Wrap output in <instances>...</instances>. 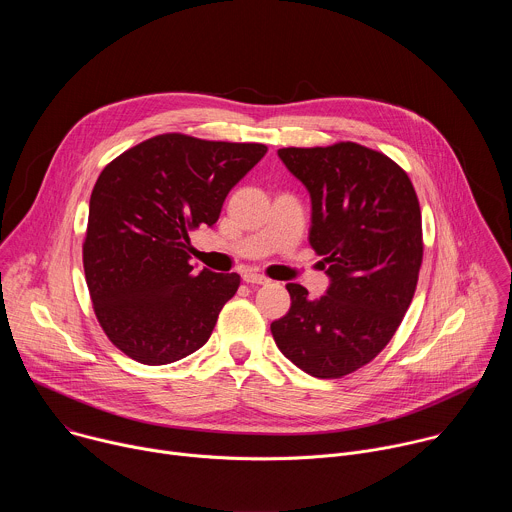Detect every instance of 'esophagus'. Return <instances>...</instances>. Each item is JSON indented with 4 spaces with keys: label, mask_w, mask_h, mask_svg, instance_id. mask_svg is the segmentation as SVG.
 <instances>
[{
    "label": "esophagus",
    "mask_w": 512,
    "mask_h": 512,
    "mask_svg": "<svg viewBox=\"0 0 512 512\" xmlns=\"http://www.w3.org/2000/svg\"><path fill=\"white\" fill-rule=\"evenodd\" d=\"M243 279H245V283H249V285H265V283H269V279H267L265 275L255 273V271H245V273H243Z\"/></svg>",
    "instance_id": "obj_1"
}]
</instances>
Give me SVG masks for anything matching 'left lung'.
Listing matches in <instances>:
<instances>
[{"mask_svg": "<svg viewBox=\"0 0 512 512\" xmlns=\"http://www.w3.org/2000/svg\"><path fill=\"white\" fill-rule=\"evenodd\" d=\"M277 156L310 192L308 239L330 285L310 300L304 285L287 283L291 306L271 334L304 373L340 379L387 346L413 300L423 257L417 194L393 160L352 141Z\"/></svg>", "mask_w": 512, "mask_h": 512, "instance_id": "obj_1", "label": "left lung"}]
</instances>
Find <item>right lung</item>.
Here are the masks:
<instances>
[{"instance_id":"obj_1","label":"right lung","mask_w":512,"mask_h":512,"mask_svg":"<svg viewBox=\"0 0 512 512\" xmlns=\"http://www.w3.org/2000/svg\"><path fill=\"white\" fill-rule=\"evenodd\" d=\"M265 152L261 143L164 133L101 172L83 265L97 320L121 352L158 367L206 344L241 279L196 273L188 233L218 221L227 194Z\"/></svg>"}]
</instances>
